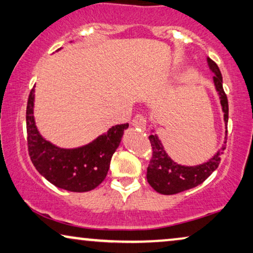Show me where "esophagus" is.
Instances as JSON below:
<instances>
[{
    "instance_id": "34e87169",
    "label": "esophagus",
    "mask_w": 253,
    "mask_h": 253,
    "mask_svg": "<svg viewBox=\"0 0 253 253\" xmlns=\"http://www.w3.org/2000/svg\"><path fill=\"white\" fill-rule=\"evenodd\" d=\"M131 125L136 128H140V129H144L145 125H147V119L143 115H136L134 117L133 122H131Z\"/></svg>"
}]
</instances>
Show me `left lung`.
<instances>
[{
	"label": "left lung",
	"mask_w": 253,
	"mask_h": 253,
	"mask_svg": "<svg viewBox=\"0 0 253 253\" xmlns=\"http://www.w3.org/2000/svg\"><path fill=\"white\" fill-rule=\"evenodd\" d=\"M208 60L209 69L213 73V84H214L215 91L218 92L221 110L223 112V122L226 126V136L223 140L222 147L212 156L208 161L198 164V165L188 166L177 164L169 157V154L164 149L161 138L155 133V129L150 130L149 140L152 145V159L150 165L148 166L147 179L150 186L159 194L163 195H174L181 191L191 189L197 187L198 184L208 179L214 170L218 169L221 155L226 149L227 142V123H228V99L223 91L222 87V76L216 64L210 59Z\"/></svg>",
	"instance_id": "8db88e82"
}]
</instances>
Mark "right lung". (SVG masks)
Listing matches in <instances>:
<instances>
[{
    "label": "right lung",
    "mask_w": 253,
    "mask_h": 253,
    "mask_svg": "<svg viewBox=\"0 0 253 253\" xmlns=\"http://www.w3.org/2000/svg\"><path fill=\"white\" fill-rule=\"evenodd\" d=\"M34 88L28 96L26 127L28 154L35 169L60 189L74 193L95 189L105 179L112 155L129 125L112 126L81 147L60 148L45 140L38 129L34 118Z\"/></svg>",
    "instance_id": "right-lung-1"
}]
</instances>
